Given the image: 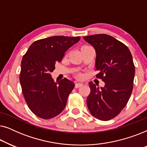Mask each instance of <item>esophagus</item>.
<instances>
[{"instance_id":"1","label":"esophagus","mask_w":147,"mask_h":147,"mask_svg":"<svg viewBox=\"0 0 147 147\" xmlns=\"http://www.w3.org/2000/svg\"><path fill=\"white\" fill-rule=\"evenodd\" d=\"M82 86H83V84H82V83H76V85H75V88H78L82 87Z\"/></svg>"}]
</instances>
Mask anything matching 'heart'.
Returning <instances> with one entry per match:
<instances>
[{"mask_svg":"<svg viewBox=\"0 0 147 147\" xmlns=\"http://www.w3.org/2000/svg\"><path fill=\"white\" fill-rule=\"evenodd\" d=\"M76 76H77V78H82V74L80 73H78L77 74H76Z\"/></svg>","mask_w":147,"mask_h":147,"instance_id":"1","label":"heart"}]
</instances>
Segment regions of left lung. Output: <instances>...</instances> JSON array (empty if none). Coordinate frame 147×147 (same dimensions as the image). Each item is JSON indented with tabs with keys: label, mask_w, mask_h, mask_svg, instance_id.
Returning a JSON list of instances; mask_svg holds the SVG:
<instances>
[{
	"label": "left lung",
	"mask_w": 147,
	"mask_h": 147,
	"mask_svg": "<svg viewBox=\"0 0 147 147\" xmlns=\"http://www.w3.org/2000/svg\"><path fill=\"white\" fill-rule=\"evenodd\" d=\"M96 50V78L105 86L96 87L90 82L87 106L98 120H110L120 114L131 95L135 69L130 50L112 36L97 34L83 37Z\"/></svg>",
	"instance_id": "obj_1"
}]
</instances>
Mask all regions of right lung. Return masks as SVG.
Returning <instances> with one entry per match:
<instances>
[{
	"label": "right lung",
	"instance_id": "obj_1",
	"mask_svg": "<svg viewBox=\"0 0 147 147\" xmlns=\"http://www.w3.org/2000/svg\"><path fill=\"white\" fill-rule=\"evenodd\" d=\"M80 39L53 36L37 40L23 55L19 78L22 92L29 109L38 117L50 119L65 108L75 84L67 78L55 82L51 73L56 62L61 61L65 51Z\"/></svg>",
	"mask_w": 147,
	"mask_h": 147
}]
</instances>
